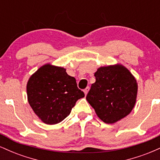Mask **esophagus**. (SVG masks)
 Returning a JSON list of instances; mask_svg holds the SVG:
<instances>
[{
  "label": "esophagus",
  "mask_w": 160,
  "mask_h": 160,
  "mask_svg": "<svg viewBox=\"0 0 160 160\" xmlns=\"http://www.w3.org/2000/svg\"><path fill=\"white\" fill-rule=\"evenodd\" d=\"M89 86H87V87H86V89H84L83 92H84V93H85L86 95H87V93H88V92H89Z\"/></svg>",
  "instance_id": "1"
}]
</instances>
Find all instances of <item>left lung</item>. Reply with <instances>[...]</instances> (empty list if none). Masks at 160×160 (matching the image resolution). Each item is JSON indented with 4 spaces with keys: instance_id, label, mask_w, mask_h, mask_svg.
Returning <instances> with one entry per match:
<instances>
[{
    "instance_id": "1",
    "label": "left lung",
    "mask_w": 160,
    "mask_h": 160,
    "mask_svg": "<svg viewBox=\"0 0 160 160\" xmlns=\"http://www.w3.org/2000/svg\"><path fill=\"white\" fill-rule=\"evenodd\" d=\"M86 100L100 120L113 124L129 114L136 103L138 82L121 64L102 66L95 73Z\"/></svg>"
}]
</instances>
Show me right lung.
<instances>
[{
  "label": "right lung",
  "mask_w": 160,
  "mask_h": 160,
  "mask_svg": "<svg viewBox=\"0 0 160 160\" xmlns=\"http://www.w3.org/2000/svg\"><path fill=\"white\" fill-rule=\"evenodd\" d=\"M26 90L34 113L47 125L65 120L77 101L85 95L65 68L50 63L42 65L29 78Z\"/></svg>",
  "instance_id": "right-lung-1"
}]
</instances>
